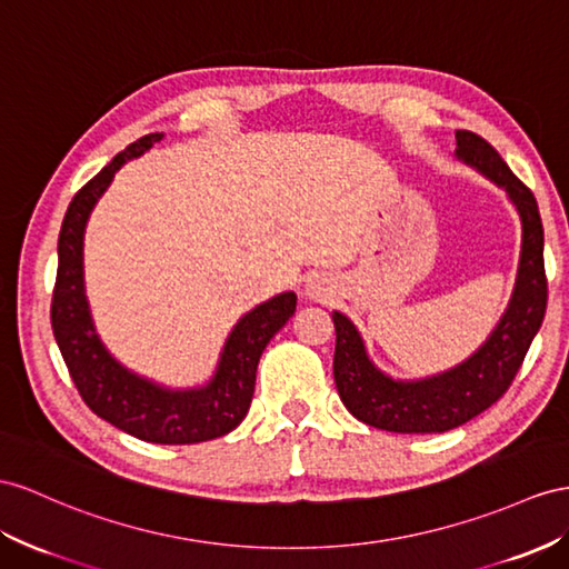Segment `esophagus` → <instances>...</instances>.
I'll return each mask as SVG.
<instances>
[{
    "label": "esophagus",
    "mask_w": 569,
    "mask_h": 569,
    "mask_svg": "<svg viewBox=\"0 0 569 569\" xmlns=\"http://www.w3.org/2000/svg\"><path fill=\"white\" fill-rule=\"evenodd\" d=\"M305 298H310L315 302H327L333 298V286L331 281L327 279V276H319V273H312L308 281H305V288H302Z\"/></svg>",
    "instance_id": "esophagus-1"
}]
</instances>
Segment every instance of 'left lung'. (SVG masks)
I'll return each instance as SVG.
<instances>
[{
  "label": "left lung",
  "instance_id": "obj_1",
  "mask_svg": "<svg viewBox=\"0 0 569 569\" xmlns=\"http://www.w3.org/2000/svg\"><path fill=\"white\" fill-rule=\"evenodd\" d=\"M457 160L498 184L517 209L521 250L512 296L498 325L459 366L418 380H397L372 362L358 327L333 310L337 351L333 380L343 406L366 426L389 432H447L463 426L498 401L512 385L548 300L543 269V226L531 189L517 180L500 153L473 132H457Z\"/></svg>",
  "mask_w": 569,
  "mask_h": 569
}]
</instances>
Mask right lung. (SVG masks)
<instances>
[{
  "label": "right lung",
  "mask_w": 569,
  "mask_h": 569,
  "mask_svg": "<svg viewBox=\"0 0 569 569\" xmlns=\"http://www.w3.org/2000/svg\"><path fill=\"white\" fill-rule=\"evenodd\" d=\"M163 134L129 143L112 163L86 182L71 199L57 242V283L52 293V331L81 399L114 428L156 445H194L236 430L250 411L257 366L267 343L296 312L293 290L269 298L242 315L230 329L209 382L168 387L124 368L98 337L86 298L83 236L91 211L106 194L114 172L151 151Z\"/></svg>",
  "instance_id": "right-lung-1"
}]
</instances>
